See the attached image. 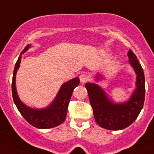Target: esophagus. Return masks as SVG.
Masks as SVG:
<instances>
[{"mask_svg":"<svg viewBox=\"0 0 154 154\" xmlns=\"http://www.w3.org/2000/svg\"><path fill=\"white\" fill-rule=\"evenodd\" d=\"M79 79H80V81H81V82L85 83L86 82L88 81L89 77L87 75L85 74V73H82V74H81L79 75Z\"/></svg>","mask_w":154,"mask_h":154,"instance_id":"1","label":"esophagus"}]
</instances>
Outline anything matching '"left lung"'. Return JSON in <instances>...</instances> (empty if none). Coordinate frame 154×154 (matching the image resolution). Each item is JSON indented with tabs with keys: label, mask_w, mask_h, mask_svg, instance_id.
Instances as JSON below:
<instances>
[{
	"label": "left lung",
	"mask_w": 154,
	"mask_h": 154,
	"mask_svg": "<svg viewBox=\"0 0 154 154\" xmlns=\"http://www.w3.org/2000/svg\"><path fill=\"white\" fill-rule=\"evenodd\" d=\"M130 63L137 74L136 86L131 99L125 103L115 104L105 92L95 84L86 83L95 121L100 127L109 130H121L134 122L143 108L145 98V79L144 70L131 49L128 52Z\"/></svg>",
	"instance_id": "obj_1"
}]
</instances>
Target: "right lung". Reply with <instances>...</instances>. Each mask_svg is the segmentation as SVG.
<instances>
[{
  "mask_svg": "<svg viewBox=\"0 0 154 154\" xmlns=\"http://www.w3.org/2000/svg\"><path fill=\"white\" fill-rule=\"evenodd\" d=\"M30 45H27L22 51L21 54L27 51ZM20 62L21 56L18 58L15 64L12 81L13 98L18 110L29 124L38 128H51L60 125L66 116L72 94L75 88L79 85V79L75 78L63 85L55 100L48 108L43 109H31L22 103L16 91V74Z\"/></svg>",
  "mask_w": 154,
  "mask_h": 154,
  "instance_id": "1",
  "label": "right lung"
}]
</instances>
